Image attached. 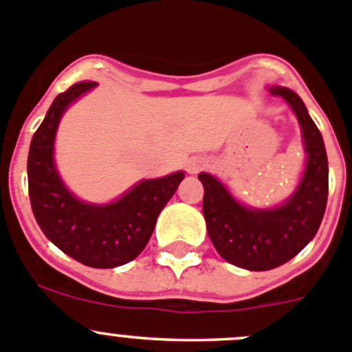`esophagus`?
<instances>
[{"instance_id": "obj_1", "label": "esophagus", "mask_w": 352, "mask_h": 352, "mask_svg": "<svg viewBox=\"0 0 352 352\" xmlns=\"http://www.w3.org/2000/svg\"><path fill=\"white\" fill-rule=\"evenodd\" d=\"M205 166H207V161L201 160V157H191V160L188 161V172L191 173V175H196L198 172H201Z\"/></svg>"}]
</instances>
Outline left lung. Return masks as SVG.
Segmentation results:
<instances>
[{
  "mask_svg": "<svg viewBox=\"0 0 352 352\" xmlns=\"http://www.w3.org/2000/svg\"><path fill=\"white\" fill-rule=\"evenodd\" d=\"M268 91L286 100L302 129L305 168L293 195L277 207H249L217 177L207 172L198 175L205 189V223L215 251L231 265L251 272L272 270L298 254L318 233L328 199L324 142L305 103L283 85H270Z\"/></svg>",
  "mask_w": 352,
  "mask_h": 352,
  "instance_id": "8db88e82",
  "label": "left lung"
}]
</instances>
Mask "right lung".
<instances>
[{"mask_svg":"<svg viewBox=\"0 0 352 352\" xmlns=\"http://www.w3.org/2000/svg\"><path fill=\"white\" fill-rule=\"evenodd\" d=\"M96 85L78 82L52 101L31 140L28 186L34 219L54 245L82 265L113 268L144 251L184 172L140 180L110 204H89L69 191L54 160L56 133L66 110Z\"/></svg>","mask_w":352,"mask_h":352,"instance_id":"1","label":"right lung"}]
</instances>
